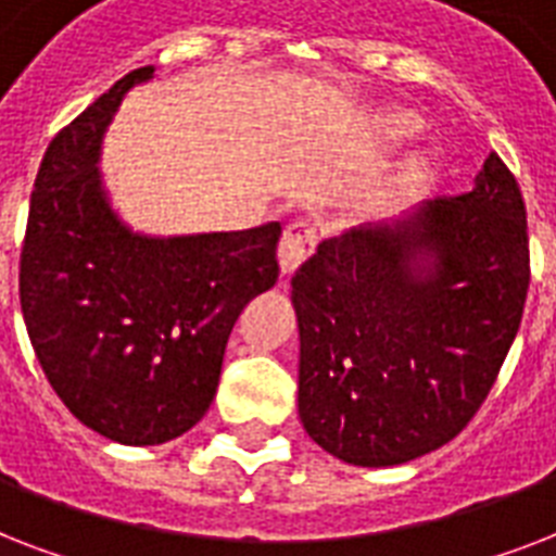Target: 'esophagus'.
Here are the masks:
<instances>
[{
  "mask_svg": "<svg viewBox=\"0 0 556 556\" xmlns=\"http://www.w3.org/2000/svg\"><path fill=\"white\" fill-rule=\"evenodd\" d=\"M314 244H317V227L308 218H294L282 230V239H279V265H282V274L294 270L314 251Z\"/></svg>",
  "mask_w": 556,
  "mask_h": 556,
  "instance_id": "1",
  "label": "esophagus"
}]
</instances>
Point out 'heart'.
Wrapping results in <instances>:
<instances>
[{"mask_svg":"<svg viewBox=\"0 0 556 556\" xmlns=\"http://www.w3.org/2000/svg\"><path fill=\"white\" fill-rule=\"evenodd\" d=\"M395 126H397V132H409V129H413V121H409V117H397Z\"/></svg>","mask_w":556,"mask_h":556,"instance_id":"obj_1","label":"heart"}]
</instances>
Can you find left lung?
<instances>
[{"mask_svg":"<svg viewBox=\"0 0 556 556\" xmlns=\"http://www.w3.org/2000/svg\"><path fill=\"white\" fill-rule=\"evenodd\" d=\"M526 201L491 152L465 195L326 239L296 268L300 418L349 465H404L465 430L522 323Z\"/></svg>","mask_w":556,"mask_h":556,"instance_id":"obj_1","label":"left lung"}]
</instances>
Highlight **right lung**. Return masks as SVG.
<instances>
[{"instance_id":"right-lung-1","label":"right lung","mask_w":556,"mask_h":556,"mask_svg":"<svg viewBox=\"0 0 556 556\" xmlns=\"http://www.w3.org/2000/svg\"><path fill=\"white\" fill-rule=\"evenodd\" d=\"M135 68L48 143L20 253V303L68 413L117 444H164L216 395L236 317L279 277V222L233 233H129L100 190L103 129Z\"/></svg>"}]
</instances>
